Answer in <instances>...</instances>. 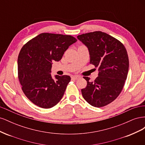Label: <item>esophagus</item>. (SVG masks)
Returning a JSON list of instances; mask_svg holds the SVG:
<instances>
[{
  "label": "esophagus",
  "instance_id": "1",
  "mask_svg": "<svg viewBox=\"0 0 145 145\" xmlns=\"http://www.w3.org/2000/svg\"><path fill=\"white\" fill-rule=\"evenodd\" d=\"M80 78V77L78 76H73L71 77V78H72V79H73V80H76V79H77V78Z\"/></svg>",
  "mask_w": 145,
  "mask_h": 145
}]
</instances>
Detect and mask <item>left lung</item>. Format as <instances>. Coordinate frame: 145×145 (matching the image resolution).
<instances>
[{"label":"left lung","instance_id":"1","mask_svg":"<svg viewBox=\"0 0 145 145\" xmlns=\"http://www.w3.org/2000/svg\"><path fill=\"white\" fill-rule=\"evenodd\" d=\"M88 49L90 64L98 68V77L87 82L82 94L93 106L100 108L113 102L124 86L129 69V59L125 46L119 40L102 31L83 34L77 36Z\"/></svg>","mask_w":145,"mask_h":145}]
</instances>
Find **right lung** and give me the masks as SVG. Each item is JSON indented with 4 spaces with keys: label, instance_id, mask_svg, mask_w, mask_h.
Here are the masks:
<instances>
[{
    "label": "right lung",
    "instance_id": "1",
    "mask_svg": "<svg viewBox=\"0 0 145 145\" xmlns=\"http://www.w3.org/2000/svg\"><path fill=\"white\" fill-rule=\"evenodd\" d=\"M76 42L69 35L42 33L22 48L17 59L18 77L24 93L34 105L51 108L62 99L71 77L56 75L52 78V62L60 60Z\"/></svg>",
    "mask_w": 145,
    "mask_h": 145
}]
</instances>
